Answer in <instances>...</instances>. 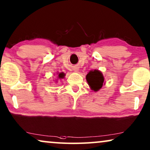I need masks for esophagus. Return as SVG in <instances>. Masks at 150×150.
I'll list each match as a JSON object with an SVG mask.
<instances>
[{"instance_id": "34e87169", "label": "esophagus", "mask_w": 150, "mask_h": 150, "mask_svg": "<svg viewBox=\"0 0 150 150\" xmlns=\"http://www.w3.org/2000/svg\"><path fill=\"white\" fill-rule=\"evenodd\" d=\"M73 71H75V72H78L79 71V69H78V68H74Z\"/></svg>"}]
</instances>
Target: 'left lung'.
I'll list each match as a JSON object with an SVG mask.
<instances>
[{"label":"left lung","instance_id":"8db88e82","mask_svg":"<svg viewBox=\"0 0 150 150\" xmlns=\"http://www.w3.org/2000/svg\"><path fill=\"white\" fill-rule=\"evenodd\" d=\"M86 81L91 88L94 91H98L103 86L104 77L99 70L91 71L86 77Z\"/></svg>","mask_w":150,"mask_h":150}]
</instances>
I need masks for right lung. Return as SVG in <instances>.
Here are the masks:
<instances>
[{
	"mask_svg": "<svg viewBox=\"0 0 150 150\" xmlns=\"http://www.w3.org/2000/svg\"><path fill=\"white\" fill-rule=\"evenodd\" d=\"M65 76V74L64 73H58V75H57V78L58 79H62Z\"/></svg>",
	"mask_w": 150,
	"mask_h": 150,
	"instance_id": "obj_1",
	"label": "right lung"
}]
</instances>
